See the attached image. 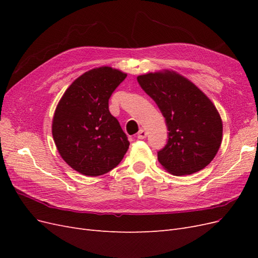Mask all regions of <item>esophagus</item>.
Masks as SVG:
<instances>
[{
    "instance_id": "34e87169",
    "label": "esophagus",
    "mask_w": 258,
    "mask_h": 258,
    "mask_svg": "<svg viewBox=\"0 0 258 258\" xmlns=\"http://www.w3.org/2000/svg\"><path fill=\"white\" fill-rule=\"evenodd\" d=\"M147 137V131L145 130V129H141L139 131V134H138V139H140V140H143V139H145Z\"/></svg>"
}]
</instances>
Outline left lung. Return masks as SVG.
Masks as SVG:
<instances>
[{
    "mask_svg": "<svg viewBox=\"0 0 258 258\" xmlns=\"http://www.w3.org/2000/svg\"><path fill=\"white\" fill-rule=\"evenodd\" d=\"M137 79L166 119L169 139L158 152L163 169L181 176L206 168L223 139V121L212 101L173 70L150 72Z\"/></svg>",
    "mask_w": 258,
    "mask_h": 258,
    "instance_id": "obj_1",
    "label": "left lung"
}]
</instances>
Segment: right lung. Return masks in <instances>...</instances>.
Wrapping results in <instances>:
<instances>
[{
  "instance_id": "1",
  "label": "right lung",
  "mask_w": 258,
  "mask_h": 258,
  "mask_svg": "<svg viewBox=\"0 0 258 258\" xmlns=\"http://www.w3.org/2000/svg\"><path fill=\"white\" fill-rule=\"evenodd\" d=\"M126 76L111 67L89 70L57 104L51 124L54 144L62 159L83 175L107 173L128 151V138L108 111V99Z\"/></svg>"
}]
</instances>
